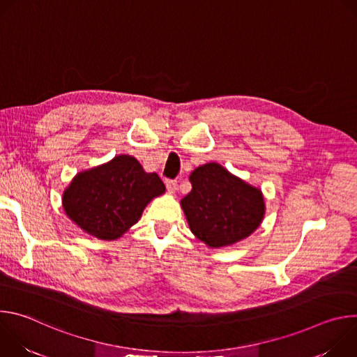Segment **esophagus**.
I'll return each mask as SVG.
<instances>
[{
    "mask_svg": "<svg viewBox=\"0 0 357 357\" xmlns=\"http://www.w3.org/2000/svg\"><path fill=\"white\" fill-rule=\"evenodd\" d=\"M165 185H167V189L169 193H175V190L178 188V182L175 179H167Z\"/></svg>",
    "mask_w": 357,
    "mask_h": 357,
    "instance_id": "esophagus-1",
    "label": "esophagus"
}]
</instances>
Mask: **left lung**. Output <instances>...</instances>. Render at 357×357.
<instances>
[{
	"label": "left lung",
	"instance_id": "left-lung-1",
	"mask_svg": "<svg viewBox=\"0 0 357 357\" xmlns=\"http://www.w3.org/2000/svg\"><path fill=\"white\" fill-rule=\"evenodd\" d=\"M192 190L181 205L192 233L209 247H225L248 237L264 218L261 190L216 162L190 174Z\"/></svg>",
	"mask_w": 357,
	"mask_h": 357
}]
</instances>
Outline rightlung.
I'll use <instances>...</instances> for the list:
<instances>
[{"label": "right lung", "instance_id": "1", "mask_svg": "<svg viewBox=\"0 0 357 357\" xmlns=\"http://www.w3.org/2000/svg\"><path fill=\"white\" fill-rule=\"evenodd\" d=\"M165 192L161 178L146 174L130 155L79 174L63 193L66 215L86 233L114 240L135 225L148 202Z\"/></svg>", "mask_w": 357, "mask_h": 357}]
</instances>
